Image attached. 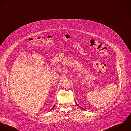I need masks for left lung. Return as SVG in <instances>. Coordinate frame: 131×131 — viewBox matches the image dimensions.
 Instances as JSON below:
<instances>
[{"mask_svg":"<svg viewBox=\"0 0 131 131\" xmlns=\"http://www.w3.org/2000/svg\"><path fill=\"white\" fill-rule=\"evenodd\" d=\"M76 104H77V103H76ZM77 105H78L77 104ZM78 106H79V105H78ZM79 107H80V108H82V109H83V110H84V109H83V108H82V107H80V106H79Z\"/></svg>","mask_w":131,"mask_h":131,"instance_id":"obj_1","label":"left lung"}]
</instances>
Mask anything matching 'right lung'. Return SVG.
<instances>
[{"label": "right lung", "mask_w": 131, "mask_h": 131, "mask_svg": "<svg viewBox=\"0 0 131 131\" xmlns=\"http://www.w3.org/2000/svg\"><path fill=\"white\" fill-rule=\"evenodd\" d=\"M55 105H54V106H53V107H52V109H51V110H50V111H52V110H53V108H54V107H55Z\"/></svg>", "instance_id": "add662e5"}]
</instances>
